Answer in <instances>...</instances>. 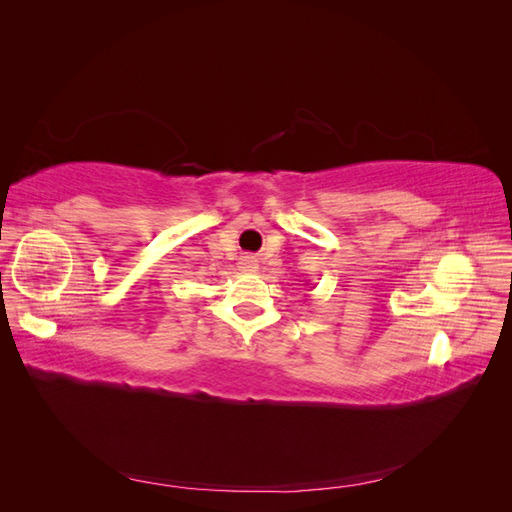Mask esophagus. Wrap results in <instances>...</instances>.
Returning <instances> with one entry per match:
<instances>
[{"label":"esophagus","instance_id":"obj_1","mask_svg":"<svg viewBox=\"0 0 512 512\" xmlns=\"http://www.w3.org/2000/svg\"><path fill=\"white\" fill-rule=\"evenodd\" d=\"M239 265H241L243 271H256L258 269V260L254 256H243Z\"/></svg>","mask_w":512,"mask_h":512}]
</instances>
